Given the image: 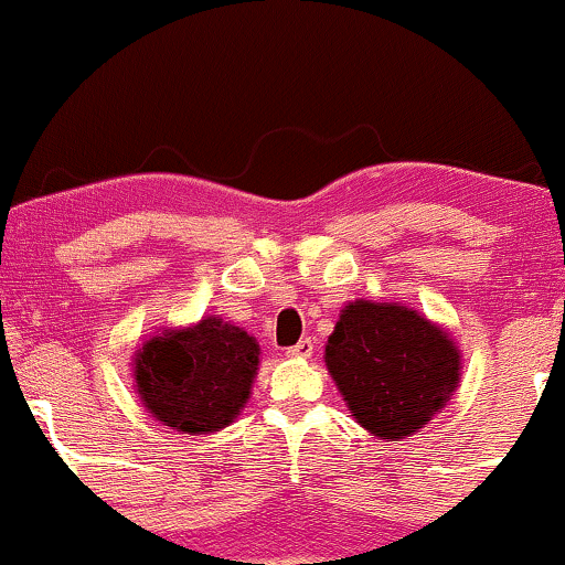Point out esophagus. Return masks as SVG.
Returning a JSON list of instances; mask_svg holds the SVG:
<instances>
[{
  "label": "esophagus",
  "mask_w": 565,
  "mask_h": 565,
  "mask_svg": "<svg viewBox=\"0 0 565 565\" xmlns=\"http://www.w3.org/2000/svg\"><path fill=\"white\" fill-rule=\"evenodd\" d=\"M312 349H316V341L302 339V341H299V344L287 349V356H289V360H310Z\"/></svg>",
  "instance_id": "34e87169"
}]
</instances>
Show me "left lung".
Here are the masks:
<instances>
[{"label":"left lung","mask_w":565,"mask_h":565,"mask_svg":"<svg viewBox=\"0 0 565 565\" xmlns=\"http://www.w3.org/2000/svg\"><path fill=\"white\" fill-rule=\"evenodd\" d=\"M326 365L356 423L375 438L398 440L454 396L461 354L448 331L412 307L356 299L328 335Z\"/></svg>","instance_id":"obj_1"}]
</instances>
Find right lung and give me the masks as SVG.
<instances>
[{"label":"right lung","instance_id":"right-lung-1","mask_svg":"<svg viewBox=\"0 0 565 565\" xmlns=\"http://www.w3.org/2000/svg\"><path fill=\"white\" fill-rule=\"evenodd\" d=\"M260 347L216 316L169 328L135 352V391L161 425L209 435L232 425L258 375Z\"/></svg>","mask_w":565,"mask_h":565}]
</instances>
